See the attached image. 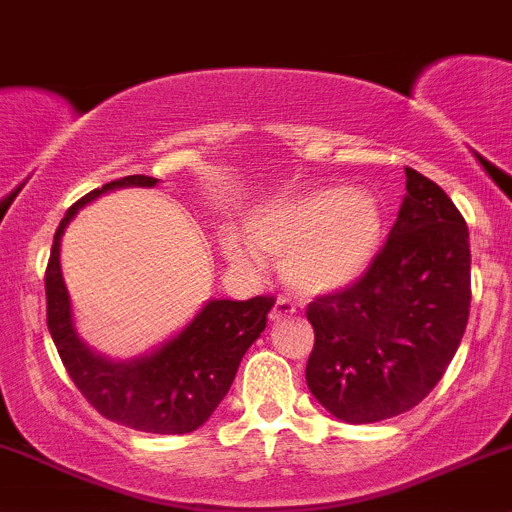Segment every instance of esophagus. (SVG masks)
I'll return each mask as SVG.
<instances>
[{"instance_id":"esophagus-1","label":"esophagus","mask_w":512,"mask_h":512,"mask_svg":"<svg viewBox=\"0 0 512 512\" xmlns=\"http://www.w3.org/2000/svg\"><path fill=\"white\" fill-rule=\"evenodd\" d=\"M294 312H297V309L292 307V302H287V299H277L275 307L270 309V322H272V324L282 322V319L294 317Z\"/></svg>"}]
</instances>
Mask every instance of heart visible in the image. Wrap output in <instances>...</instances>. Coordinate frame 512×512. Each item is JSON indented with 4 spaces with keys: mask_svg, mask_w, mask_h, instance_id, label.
Instances as JSON below:
<instances>
[{
    "mask_svg": "<svg viewBox=\"0 0 512 512\" xmlns=\"http://www.w3.org/2000/svg\"><path fill=\"white\" fill-rule=\"evenodd\" d=\"M250 240L225 230L220 250L245 272L282 257L285 285L299 297L349 289L369 272L384 240V208L371 190L317 185L257 205L245 220Z\"/></svg>",
    "mask_w": 512,
    "mask_h": 512,
    "instance_id": "obj_1",
    "label": "heart"
}]
</instances>
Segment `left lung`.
<instances>
[{"instance_id": "1", "label": "left lung", "mask_w": 512, "mask_h": 512, "mask_svg": "<svg viewBox=\"0 0 512 512\" xmlns=\"http://www.w3.org/2000/svg\"><path fill=\"white\" fill-rule=\"evenodd\" d=\"M471 309V245L456 205L406 168L384 250L356 285L307 307V386L332 416L376 423L414 409L441 381Z\"/></svg>"}]
</instances>
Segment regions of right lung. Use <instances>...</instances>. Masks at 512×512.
Instances as JSON below:
<instances>
[{
  "label": "right lung",
  "mask_w": 512,
  "mask_h": 512,
  "mask_svg": "<svg viewBox=\"0 0 512 512\" xmlns=\"http://www.w3.org/2000/svg\"><path fill=\"white\" fill-rule=\"evenodd\" d=\"M158 178L126 175L66 210L56 227L46 267V324L71 381L108 421L143 433H190L203 426L235 381L247 349L267 327L272 297L208 299L180 332L151 352L133 359H111L94 352L74 322L69 289L61 275V240L84 205L118 188H153Z\"/></svg>",
  "instance_id": "add662e5"
}]
</instances>
